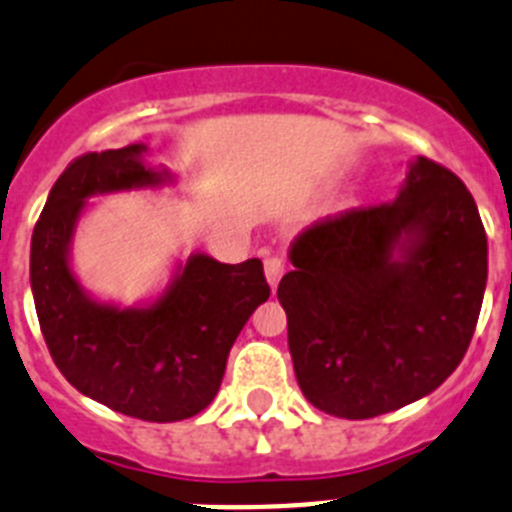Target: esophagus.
I'll list each match as a JSON object with an SVG mask.
<instances>
[{
  "mask_svg": "<svg viewBox=\"0 0 512 512\" xmlns=\"http://www.w3.org/2000/svg\"><path fill=\"white\" fill-rule=\"evenodd\" d=\"M264 271H266V281H269V287L276 289L279 287L281 276H284V271H287V261L281 259V256H269V259L264 261Z\"/></svg>",
  "mask_w": 512,
  "mask_h": 512,
  "instance_id": "obj_1",
  "label": "esophagus"
}]
</instances>
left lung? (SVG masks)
<instances>
[{
    "mask_svg": "<svg viewBox=\"0 0 512 512\" xmlns=\"http://www.w3.org/2000/svg\"><path fill=\"white\" fill-rule=\"evenodd\" d=\"M279 284L304 398L373 419L437 391L462 363L487 284V236L454 172L409 162L393 203L317 220Z\"/></svg>",
    "mask_w": 512,
    "mask_h": 512,
    "instance_id": "left-lung-1",
    "label": "left lung"
}]
</instances>
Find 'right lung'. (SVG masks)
<instances>
[{
  "label": "right lung",
  "mask_w": 512,
  "mask_h": 512,
  "mask_svg": "<svg viewBox=\"0 0 512 512\" xmlns=\"http://www.w3.org/2000/svg\"><path fill=\"white\" fill-rule=\"evenodd\" d=\"M147 144L91 152L65 167L32 233L30 284L37 320L65 381L142 421L190 419L208 409L233 342L269 299L264 264H220L208 253L177 261L154 299L134 307L93 297L73 271V236L88 200L175 185Z\"/></svg>",
  "instance_id": "obj_1"
}]
</instances>
